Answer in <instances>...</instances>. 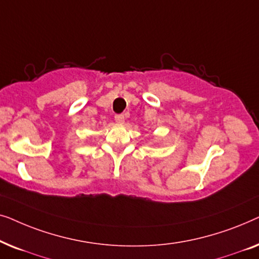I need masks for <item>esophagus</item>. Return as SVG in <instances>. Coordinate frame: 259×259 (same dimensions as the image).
<instances>
[{"label":"esophagus","instance_id":"esophagus-1","mask_svg":"<svg viewBox=\"0 0 259 259\" xmlns=\"http://www.w3.org/2000/svg\"><path fill=\"white\" fill-rule=\"evenodd\" d=\"M114 119H115L116 123H123V122H125V116H123V114H116L114 116Z\"/></svg>","mask_w":259,"mask_h":259}]
</instances>
